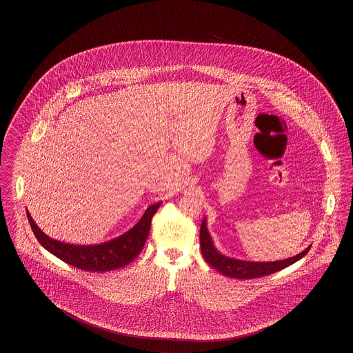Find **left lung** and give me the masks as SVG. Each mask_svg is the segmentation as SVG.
Returning <instances> with one entry per match:
<instances>
[{
	"instance_id": "left-lung-1",
	"label": "left lung",
	"mask_w": 353,
	"mask_h": 353,
	"mask_svg": "<svg viewBox=\"0 0 353 353\" xmlns=\"http://www.w3.org/2000/svg\"><path fill=\"white\" fill-rule=\"evenodd\" d=\"M200 245H201V252L205 261L212 268H214L225 276L236 278V279H254V278L266 276L279 270L285 269L290 265L295 263L296 261L302 259L311 249V246H308L305 250H303L301 254L292 258H287L283 261H275V262H248V261L229 258L217 252V249L214 248L212 238L208 233L205 219H202L201 229H200Z\"/></svg>"
}]
</instances>
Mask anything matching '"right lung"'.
I'll list each match as a JSON object with an SVG mask.
<instances>
[{
  "mask_svg": "<svg viewBox=\"0 0 353 353\" xmlns=\"http://www.w3.org/2000/svg\"><path fill=\"white\" fill-rule=\"evenodd\" d=\"M161 202L151 205L140 221L124 234L99 245H72L45 234L26 210L28 219L38 242L52 255L84 271H110L131 263L143 250L151 230V219Z\"/></svg>",
  "mask_w": 353,
  "mask_h": 353,
  "instance_id": "add662e5",
  "label": "right lung"
}]
</instances>
